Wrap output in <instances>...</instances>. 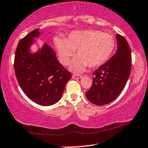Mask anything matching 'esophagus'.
I'll use <instances>...</instances> for the list:
<instances>
[{"label":"esophagus","instance_id":"34e87169","mask_svg":"<svg viewBox=\"0 0 148 148\" xmlns=\"http://www.w3.org/2000/svg\"><path fill=\"white\" fill-rule=\"evenodd\" d=\"M82 77H83V76L81 75H76V74H73L72 75V78L74 79H81Z\"/></svg>","mask_w":148,"mask_h":148}]
</instances>
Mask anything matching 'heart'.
Wrapping results in <instances>:
<instances>
[{"instance_id":"b5f03b06","label":"heart","mask_w":148,"mask_h":148,"mask_svg":"<svg viewBox=\"0 0 148 148\" xmlns=\"http://www.w3.org/2000/svg\"><path fill=\"white\" fill-rule=\"evenodd\" d=\"M56 47L59 60L68 65L76 51L77 56L73 60L70 69L81 72L88 66L96 67L103 65L114 51L116 40L112 35L98 30L74 31L65 39H57Z\"/></svg>"}]
</instances>
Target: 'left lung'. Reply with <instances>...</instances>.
I'll return each mask as SVG.
<instances>
[{"label":"left lung","instance_id":"8db88e82","mask_svg":"<svg viewBox=\"0 0 148 148\" xmlns=\"http://www.w3.org/2000/svg\"><path fill=\"white\" fill-rule=\"evenodd\" d=\"M117 50L115 54L93 73L91 88L86 92L90 102L103 106L112 102L125 86L131 70V50L126 39L116 35Z\"/></svg>","mask_w":148,"mask_h":148}]
</instances>
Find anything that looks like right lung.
Segmentation results:
<instances>
[{
	"label": "right lung",
	"mask_w": 148,
	"mask_h": 148,
	"mask_svg": "<svg viewBox=\"0 0 148 148\" xmlns=\"http://www.w3.org/2000/svg\"><path fill=\"white\" fill-rule=\"evenodd\" d=\"M40 35L36 29L18 44L14 58L17 81L27 97L40 106H49L60 100L71 74L57 60L56 54L45 43L34 53L30 47Z\"/></svg>",
	"instance_id": "add662e5"
}]
</instances>
